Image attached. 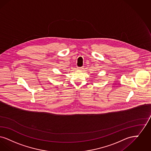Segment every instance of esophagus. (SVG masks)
I'll return each mask as SVG.
<instances>
[{"instance_id":"obj_1","label":"esophagus","mask_w":151,"mask_h":151,"mask_svg":"<svg viewBox=\"0 0 151 151\" xmlns=\"http://www.w3.org/2000/svg\"><path fill=\"white\" fill-rule=\"evenodd\" d=\"M83 69V67H78L77 68V69H78V70H82Z\"/></svg>"}]
</instances>
